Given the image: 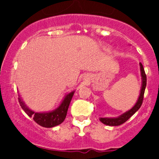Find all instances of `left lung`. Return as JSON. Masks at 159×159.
Returning a JSON list of instances; mask_svg holds the SVG:
<instances>
[{
  "instance_id": "1",
  "label": "left lung",
  "mask_w": 159,
  "mask_h": 159,
  "mask_svg": "<svg viewBox=\"0 0 159 159\" xmlns=\"http://www.w3.org/2000/svg\"><path fill=\"white\" fill-rule=\"evenodd\" d=\"M140 65V71H141V77H142V87H141L140 90V94H139V97L138 98L137 102L134 104V106L131 108V109L125 111L123 113L122 115H119L118 117L116 118H100L99 120L102 121L103 124L109 126H118L120 125L123 124L127 120H129L138 110L140 108L141 105H142V102H143V98H144V93H145V87H146V75H145V70H144L143 65L142 63H139Z\"/></svg>"
}]
</instances>
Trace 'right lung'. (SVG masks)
Returning <instances> with one entry per match:
<instances>
[{"label": "right lung", "instance_id": "add662e5", "mask_svg": "<svg viewBox=\"0 0 159 159\" xmlns=\"http://www.w3.org/2000/svg\"><path fill=\"white\" fill-rule=\"evenodd\" d=\"M75 91H72L65 96L60 105L54 110L48 112H36L30 110L19 95L18 101L22 109L29 117H32L34 121L39 125L44 128H53L61 124L65 119L68 107Z\"/></svg>", "mask_w": 159, "mask_h": 159}]
</instances>
